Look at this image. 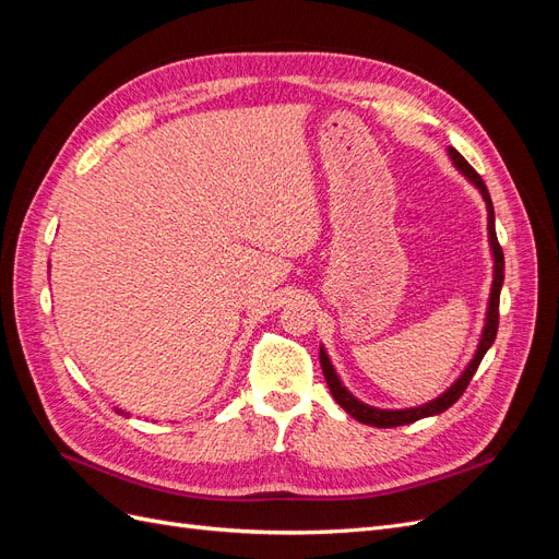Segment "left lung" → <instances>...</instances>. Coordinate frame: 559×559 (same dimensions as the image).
<instances>
[{
	"instance_id": "left-lung-1",
	"label": "left lung",
	"mask_w": 559,
	"mask_h": 559,
	"mask_svg": "<svg viewBox=\"0 0 559 559\" xmlns=\"http://www.w3.org/2000/svg\"><path fill=\"white\" fill-rule=\"evenodd\" d=\"M448 156L452 160V165L460 170L476 189L480 191L483 200H485V207H487V238H489V251H492V261H495V270H492V289H489V300H487V312H485V326L480 333V341L476 347V354H473V359L468 361V366L462 370V376L456 378L441 396H436L433 401L425 403V405H417V408H401V411H386V408H376V405H368L364 401H359L354 396L349 389L343 384V380L337 378L335 368L329 359V354L324 349V345H319V361H321V370H324V378L326 384L331 389V394L335 399V403L341 405V408L352 415L361 425H370V427H380V429H389V427H403V425H413V421L421 419V417H433V415H441L443 411H448L450 405L464 394V389L468 386L473 373H476L483 357L487 354V349L492 347L495 337H497V329H499V294H501V284H503V251L499 247L497 240V230H495V207H492V198H489V191L485 181L480 179V175L473 170V167L464 160V156L460 151L448 146Z\"/></svg>"
}]
</instances>
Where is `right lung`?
<instances>
[{
	"instance_id": "obj_1",
	"label": "right lung",
	"mask_w": 559,
	"mask_h": 559,
	"mask_svg": "<svg viewBox=\"0 0 559 559\" xmlns=\"http://www.w3.org/2000/svg\"><path fill=\"white\" fill-rule=\"evenodd\" d=\"M118 413H121V415H126V413H123V411H118Z\"/></svg>"
}]
</instances>
